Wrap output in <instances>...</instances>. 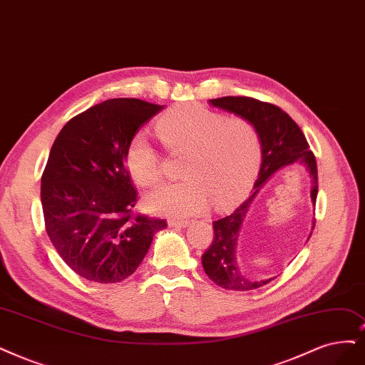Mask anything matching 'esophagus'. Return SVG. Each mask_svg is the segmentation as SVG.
Returning <instances> with one entry per match:
<instances>
[{
  "label": "esophagus",
  "instance_id": "esophagus-1",
  "mask_svg": "<svg viewBox=\"0 0 365 365\" xmlns=\"http://www.w3.org/2000/svg\"><path fill=\"white\" fill-rule=\"evenodd\" d=\"M191 222L187 220H168L170 227H187Z\"/></svg>",
  "mask_w": 365,
  "mask_h": 365
}]
</instances>
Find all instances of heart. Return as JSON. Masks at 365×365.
Masks as SVG:
<instances>
[{
	"mask_svg": "<svg viewBox=\"0 0 365 365\" xmlns=\"http://www.w3.org/2000/svg\"><path fill=\"white\" fill-rule=\"evenodd\" d=\"M156 132L174 153H187L180 183L164 185L147 197V207L171 217H191L213 201L225 209L245 194L259 171L262 143L251 121L212 111L198 103L179 105L162 115ZM126 165L141 186L162 178L159 152L143 135L126 148Z\"/></svg>",
	"mask_w": 365,
	"mask_h": 365,
	"instance_id": "b5f03b06",
	"label": "heart"
}]
</instances>
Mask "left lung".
<instances>
[{
  "label": "left lung",
  "instance_id": "1",
  "mask_svg": "<svg viewBox=\"0 0 365 365\" xmlns=\"http://www.w3.org/2000/svg\"><path fill=\"white\" fill-rule=\"evenodd\" d=\"M209 102L224 111L237 114L242 118L251 121L254 128L257 129L262 143V167L259 179L254 183L252 194L227 217L213 221V240L201 257L205 272L215 284L227 290L248 292L263 287L267 282L275 279H251L240 271L236 260V244L240 225L247 217L254 197L259 194L266 180L278 168L293 164V162H301L313 179L312 200L313 205H316L319 187L317 164L301 128L277 105L247 96H225L210 99ZM314 225L316 221L313 224V230Z\"/></svg>",
  "mask_w": 365,
  "mask_h": 365
}]
</instances>
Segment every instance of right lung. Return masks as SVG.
Masks as SVG:
<instances>
[{"instance_id":"add662e5","label":"right lung","mask_w":365,"mask_h":365,"mask_svg":"<svg viewBox=\"0 0 365 365\" xmlns=\"http://www.w3.org/2000/svg\"><path fill=\"white\" fill-rule=\"evenodd\" d=\"M162 108L110 99L71 118L42 174L46 233L75 274L111 284L130 277L167 221L133 213L138 194L126 167L129 141Z\"/></svg>"}]
</instances>
